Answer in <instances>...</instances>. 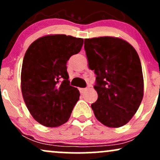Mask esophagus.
Segmentation results:
<instances>
[{
    "label": "esophagus",
    "mask_w": 160,
    "mask_h": 160,
    "mask_svg": "<svg viewBox=\"0 0 160 160\" xmlns=\"http://www.w3.org/2000/svg\"><path fill=\"white\" fill-rule=\"evenodd\" d=\"M80 92L81 93V94H82V93L85 92V91H86V88H80Z\"/></svg>",
    "instance_id": "esophagus-1"
}]
</instances>
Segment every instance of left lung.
<instances>
[{"label": "left lung", "instance_id": "1", "mask_svg": "<svg viewBox=\"0 0 160 160\" xmlns=\"http://www.w3.org/2000/svg\"><path fill=\"white\" fill-rule=\"evenodd\" d=\"M89 68L96 74L98 99L92 104L96 119L104 126H124L136 113L144 95L140 58L126 40L113 37L84 40Z\"/></svg>", "mask_w": 160, "mask_h": 160}]
</instances>
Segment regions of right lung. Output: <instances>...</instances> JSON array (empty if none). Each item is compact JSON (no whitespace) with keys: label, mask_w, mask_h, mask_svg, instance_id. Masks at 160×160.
Listing matches in <instances>:
<instances>
[{"label":"right lung","mask_w":160,"mask_h":160,"mask_svg":"<svg viewBox=\"0 0 160 160\" xmlns=\"http://www.w3.org/2000/svg\"><path fill=\"white\" fill-rule=\"evenodd\" d=\"M82 44V38L47 35L33 42L25 52L22 93L31 114L43 126L56 127L65 123L79 100L80 92L70 86L66 64Z\"/></svg>","instance_id":"add662e5"}]
</instances>
